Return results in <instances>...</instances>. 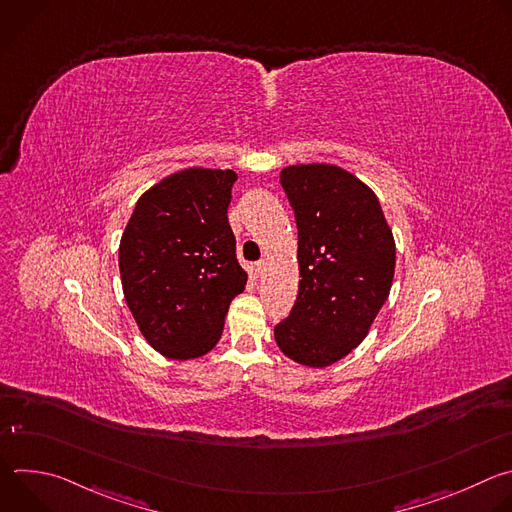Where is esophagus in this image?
Masks as SVG:
<instances>
[{
  "mask_svg": "<svg viewBox=\"0 0 512 512\" xmlns=\"http://www.w3.org/2000/svg\"><path fill=\"white\" fill-rule=\"evenodd\" d=\"M253 271H255V275H263L267 271V261L261 259V261L253 263Z\"/></svg>",
  "mask_w": 512,
  "mask_h": 512,
  "instance_id": "1",
  "label": "esophagus"
}]
</instances>
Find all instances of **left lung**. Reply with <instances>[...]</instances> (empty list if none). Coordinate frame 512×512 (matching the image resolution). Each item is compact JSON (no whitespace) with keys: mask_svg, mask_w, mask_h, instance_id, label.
<instances>
[{"mask_svg":"<svg viewBox=\"0 0 512 512\" xmlns=\"http://www.w3.org/2000/svg\"><path fill=\"white\" fill-rule=\"evenodd\" d=\"M298 225V300L275 326L279 350L324 369L367 338L389 298L395 239L377 194L334 164L281 170Z\"/></svg>","mask_w":512,"mask_h":512,"instance_id":"8db88e82","label":"left lung"}]
</instances>
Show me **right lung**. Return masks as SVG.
Returning <instances> with one entry per match:
<instances>
[{
	"label": "right lung",
	"instance_id": "obj_1",
	"mask_svg": "<svg viewBox=\"0 0 512 512\" xmlns=\"http://www.w3.org/2000/svg\"><path fill=\"white\" fill-rule=\"evenodd\" d=\"M235 180L233 170L198 166L170 174L139 196L121 235L127 308L166 358L210 352L247 285L227 216Z\"/></svg>",
	"mask_w": 512,
	"mask_h": 512
}]
</instances>
